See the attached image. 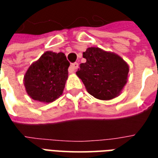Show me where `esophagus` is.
Masks as SVG:
<instances>
[{"label": "esophagus", "instance_id": "esophagus-1", "mask_svg": "<svg viewBox=\"0 0 158 158\" xmlns=\"http://www.w3.org/2000/svg\"><path fill=\"white\" fill-rule=\"evenodd\" d=\"M78 67H79V63L78 62H73V63H72L70 65V67H69V73L74 72L76 69H78Z\"/></svg>", "mask_w": 158, "mask_h": 158}]
</instances>
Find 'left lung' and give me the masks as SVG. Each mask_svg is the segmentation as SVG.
Segmentation results:
<instances>
[{
    "label": "left lung",
    "instance_id": "1",
    "mask_svg": "<svg viewBox=\"0 0 158 158\" xmlns=\"http://www.w3.org/2000/svg\"><path fill=\"white\" fill-rule=\"evenodd\" d=\"M85 63L76 72L88 93L99 100H111L119 96L128 80L129 65L113 52L89 47L83 52Z\"/></svg>",
    "mask_w": 158,
    "mask_h": 158
}]
</instances>
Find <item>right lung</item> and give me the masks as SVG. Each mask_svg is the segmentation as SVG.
<instances>
[{
    "label": "right lung",
    "instance_id": "obj_1",
    "mask_svg": "<svg viewBox=\"0 0 158 158\" xmlns=\"http://www.w3.org/2000/svg\"><path fill=\"white\" fill-rule=\"evenodd\" d=\"M69 62L64 53L45 52L27 70L23 84L33 100L49 103L63 92L69 77Z\"/></svg>",
    "mask_w": 158,
    "mask_h": 158
}]
</instances>
